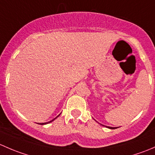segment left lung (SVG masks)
Returning a JSON list of instances; mask_svg holds the SVG:
<instances>
[{"instance_id": "left-lung-1", "label": "left lung", "mask_w": 155, "mask_h": 155, "mask_svg": "<svg viewBox=\"0 0 155 155\" xmlns=\"http://www.w3.org/2000/svg\"><path fill=\"white\" fill-rule=\"evenodd\" d=\"M103 126H104V125H103ZM105 127H107V128H110V129H116V128H117V127H109V126H105Z\"/></svg>"}]
</instances>
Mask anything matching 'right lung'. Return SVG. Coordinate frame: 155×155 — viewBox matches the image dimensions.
I'll return each mask as SVG.
<instances>
[{
  "instance_id": "add662e5",
  "label": "right lung",
  "mask_w": 155,
  "mask_h": 155,
  "mask_svg": "<svg viewBox=\"0 0 155 155\" xmlns=\"http://www.w3.org/2000/svg\"><path fill=\"white\" fill-rule=\"evenodd\" d=\"M60 114H59V115H58V116H57V117H56V118H54V119H52V120H51V121H50V122H45V123H40V124H39V125H45V124H48V123H50V122H53V121H54V120H55V119H57V117H58V116H60Z\"/></svg>"
}]
</instances>
